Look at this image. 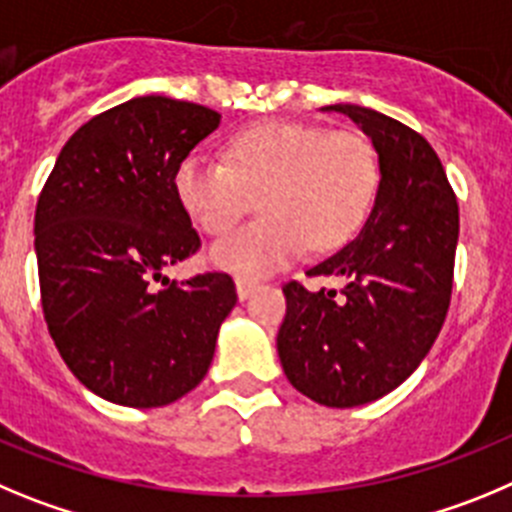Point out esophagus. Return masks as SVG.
<instances>
[{
	"mask_svg": "<svg viewBox=\"0 0 512 512\" xmlns=\"http://www.w3.org/2000/svg\"><path fill=\"white\" fill-rule=\"evenodd\" d=\"M255 288H257L255 280L237 278V296H239V301H247V298H250L252 293H255Z\"/></svg>",
	"mask_w": 512,
	"mask_h": 512,
	"instance_id": "34e87169",
	"label": "esophagus"
}]
</instances>
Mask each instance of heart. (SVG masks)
I'll return each mask as SVG.
<instances>
[{
	"label": "heart",
	"mask_w": 512,
	"mask_h": 512,
	"mask_svg": "<svg viewBox=\"0 0 512 512\" xmlns=\"http://www.w3.org/2000/svg\"><path fill=\"white\" fill-rule=\"evenodd\" d=\"M380 181L375 150L357 132L298 122H262L229 137L224 160L188 153L176 168V196L209 237L255 206L257 222L211 247V262L242 278L283 270L306 247L326 252L359 232Z\"/></svg>",
	"instance_id": "b5f03b06"
}]
</instances>
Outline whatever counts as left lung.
<instances>
[{
    "label": "left lung",
    "mask_w": 512,
    "mask_h": 512,
    "mask_svg": "<svg viewBox=\"0 0 512 512\" xmlns=\"http://www.w3.org/2000/svg\"><path fill=\"white\" fill-rule=\"evenodd\" d=\"M377 150L380 186L365 227L308 270L344 278L339 290L283 285L278 354L290 385L329 408L388 395L423 362L444 326L459 239L457 196L434 147L375 109L331 104Z\"/></svg>",
    "instance_id": "obj_1"
}]
</instances>
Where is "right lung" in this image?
Returning <instances> with one entry per match:
<instances>
[{
    "mask_svg": "<svg viewBox=\"0 0 512 512\" xmlns=\"http://www.w3.org/2000/svg\"><path fill=\"white\" fill-rule=\"evenodd\" d=\"M219 119L168 96L124 101L73 132L40 191L45 324L68 370L99 398L158 408L209 372L237 303L234 280L214 270L170 283L163 270L201 247L173 178Z\"/></svg>",
    "mask_w": 512,
    "mask_h": 512,
    "instance_id": "add662e5",
    "label": "right lung"
}]
</instances>
